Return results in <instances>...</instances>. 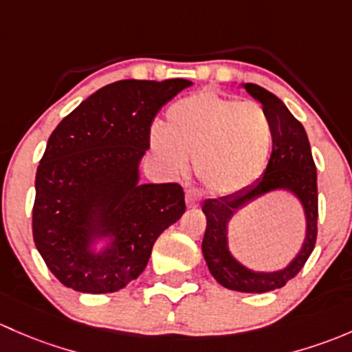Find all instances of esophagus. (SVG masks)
Listing matches in <instances>:
<instances>
[{
	"label": "esophagus",
	"mask_w": 352,
	"mask_h": 352,
	"mask_svg": "<svg viewBox=\"0 0 352 352\" xmlns=\"http://www.w3.org/2000/svg\"><path fill=\"white\" fill-rule=\"evenodd\" d=\"M200 201H201L200 191L195 190V188H188L186 190V205L190 206V208H197V206L200 205Z\"/></svg>",
	"instance_id": "obj_1"
}]
</instances>
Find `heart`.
I'll return each mask as SVG.
<instances>
[{
	"label": "heart",
	"instance_id": "1",
	"mask_svg": "<svg viewBox=\"0 0 352 352\" xmlns=\"http://www.w3.org/2000/svg\"><path fill=\"white\" fill-rule=\"evenodd\" d=\"M273 133L263 108L210 89L169 107L166 129L151 130V147L171 171L193 157L195 173L219 193H232L263 175Z\"/></svg>",
	"mask_w": 352,
	"mask_h": 352
}]
</instances>
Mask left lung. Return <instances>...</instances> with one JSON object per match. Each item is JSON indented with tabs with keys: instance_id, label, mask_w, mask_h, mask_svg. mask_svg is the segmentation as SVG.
I'll use <instances>...</instances> for the list:
<instances>
[{
	"instance_id": "1",
	"label": "left lung",
	"mask_w": 352,
	"mask_h": 352,
	"mask_svg": "<svg viewBox=\"0 0 352 352\" xmlns=\"http://www.w3.org/2000/svg\"><path fill=\"white\" fill-rule=\"evenodd\" d=\"M245 91L256 98L266 113L273 133V151L263 177L235 193L208 198L203 203L206 230L201 251L212 276L220 285L242 293H266L281 288L302 271L317 242L318 193L317 168L303 125L289 113L283 101L267 89L248 82ZM274 189L292 190L300 201L307 217V235L302 251L285 268L274 274H256L237 263L226 245V226L231 215L249 201Z\"/></svg>"
}]
</instances>
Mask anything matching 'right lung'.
Returning <instances> with one entry per match:
<instances>
[{
	"mask_svg": "<svg viewBox=\"0 0 352 352\" xmlns=\"http://www.w3.org/2000/svg\"><path fill=\"white\" fill-rule=\"evenodd\" d=\"M188 79H123L56 126L35 175L32 232L50 273L81 293H113L146 270L152 245L186 210L177 183L139 184L155 115ZM98 236H111L100 255Z\"/></svg>",
	"mask_w": 352,
	"mask_h": 352,
	"instance_id": "1",
	"label": "right lung"
}]
</instances>
